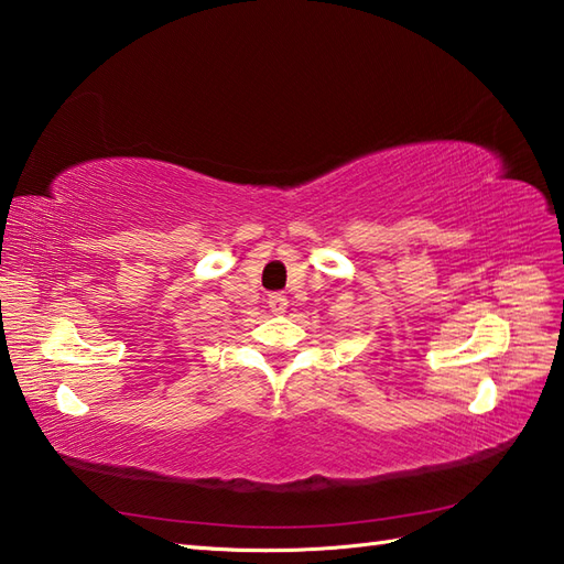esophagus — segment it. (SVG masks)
Segmentation results:
<instances>
[{"instance_id": "esophagus-1", "label": "esophagus", "mask_w": 564, "mask_h": 564, "mask_svg": "<svg viewBox=\"0 0 564 564\" xmlns=\"http://www.w3.org/2000/svg\"><path fill=\"white\" fill-rule=\"evenodd\" d=\"M268 306L272 314H284L290 302H286V296L282 292H272V294H268Z\"/></svg>"}]
</instances>
